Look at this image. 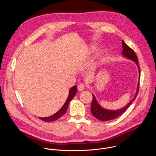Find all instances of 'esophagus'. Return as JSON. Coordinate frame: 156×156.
Instances as JSON below:
<instances>
[{
  "instance_id": "obj_1",
  "label": "esophagus",
  "mask_w": 156,
  "mask_h": 156,
  "mask_svg": "<svg viewBox=\"0 0 156 156\" xmlns=\"http://www.w3.org/2000/svg\"><path fill=\"white\" fill-rule=\"evenodd\" d=\"M84 88H85V85L84 84L81 83L78 85V90L79 91H83Z\"/></svg>"
}]
</instances>
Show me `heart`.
<instances>
[{"mask_svg":"<svg viewBox=\"0 0 156 156\" xmlns=\"http://www.w3.org/2000/svg\"><path fill=\"white\" fill-rule=\"evenodd\" d=\"M96 49H97V47L96 46H93L91 48V49H90V52H94ZM105 55V51L100 52L98 54V55H97V60H96L97 63H99V62H102L103 60V59L104 58Z\"/></svg>","mask_w":156,"mask_h":156,"instance_id":"b5f03b06","label":"heart"}]
</instances>
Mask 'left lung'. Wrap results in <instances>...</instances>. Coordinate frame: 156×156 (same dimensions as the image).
<instances>
[{"label":"left lung","instance_id":"obj_1","mask_svg":"<svg viewBox=\"0 0 156 156\" xmlns=\"http://www.w3.org/2000/svg\"><path fill=\"white\" fill-rule=\"evenodd\" d=\"M122 55L128 59L133 61L136 63V65L138 66V68L139 70V80L137 86V90L136 94L132 99L125 107L120 109L117 110H108L106 108H103L102 106H101L99 103L98 102L95 96L93 94V102L91 104V112L92 115L96 117L97 119L101 120V121H108L115 119V118L120 116L123 113H124L125 111L127 110L128 107L131 105V104L134 101L137 96L138 91H139V85H140V70L138 66V58L135 53L134 51L131 49L129 46H128L125 42L122 40Z\"/></svg>","mask_w":156,"mask_h":156}]
</instances>
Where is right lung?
<instances>
[{"label": "right lung", "instance_id": "right-lung-1", "mask_svg": "<svg viewBox=\"0 0 156 156\" xmlns=\"http://www.w3.org/2000/svg\"><path fill=\"white\" fill-rule=\"evenodd\" d=\"M76 92H77V86L76 85H75L70 90L69 96H68L67 99H66L62 107V108L58 111L57 112H56L55 114H54V115H52L50 117H39V118L44 122H53V121H55V120H58V119H60L62 116H63L66 113V110H67V108H68L69 104L70 102L73 98V97L76 94Z\"/></svg>", "mask_w": 156, "mask_h": 156}]
</instances>
